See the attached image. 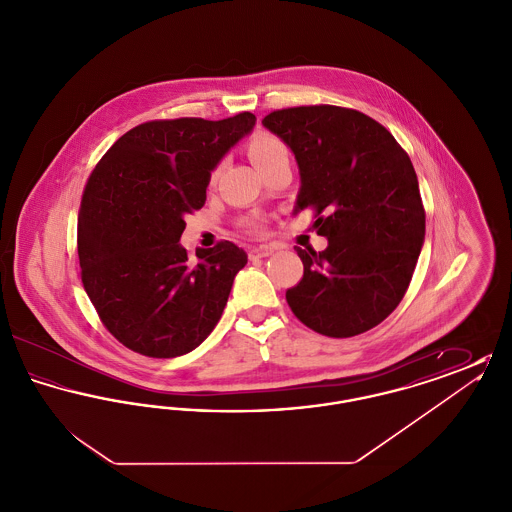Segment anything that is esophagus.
<instances>
[{"instance_id": "obj_1", "label": "esophagus", "mask_w": 512, "mask_h": 512, "mask_svg": "<svg viewBox=\"0 0 512 512\" xmlns=\"http://www.w3.org/2000/svg\"><path fill=\"white\" fill-rule=\"evenodd\" d=\"M272 251H274L272 245H255L247 251V255H249V259H263V257H268Z\"/></svg>"}]
</instances>
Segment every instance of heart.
Wrapping results in <instances>:
<instances>
[{
	"instance_id": "1",
	"label": "heart",
	"mask_w": 512,
	"mask_h": 512,
	"mask_svg": "<svg viewBox=\"0 0 512 512\" xmlns=\"http://www.w3.org/2000/svg\"><path fill=\"white\" fill-rule=\"evenodd\" d=\"M249 155H251V159H253V163L257 165L259 171H265L270 165H276L280 161H290L288 146L280 138H276V136H272L268 132H259L257 136L251 138V142H249ZM220 171H222V163L215 165L213 171L209 172V182L211 184L217 182ZM249 228L259 232L261 224L259 222H249Z\"/></svg>"
}]
</instances>
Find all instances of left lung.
I'll list each match as a JSON object with an SVG mask.
<instances>
[{
    "instance_id": "8db88e82",
    "label": "left lung",
    "mask_w": 512,
    "mask_h": 512,
    "mask_svg": "<svg viewBox=\"0 0 512 512\" xmlns=\"http://www.w3.org/2000/svg\"><path fill=\"white\" fill-rule=\"evenodd\" d=\"M301 174L297 211L315 213L324 251L297 247L303 278L286 301L305 326L351 338L378 326L407 292L424 242V207L407 151L380 122L336 105L268 113Z\"/></svg>"
}]
</instances>
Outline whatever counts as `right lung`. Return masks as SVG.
Here are the masks:
<instances>
[{
    "mask_svg": "<svg viewBox=\"0 0 512 512\" xmlns=\"http://www.w3.org/2000/svg\"><path fill=\"white\" fill-rule=\"evenodd\" d=\"M255 121L244 111L222 121L144 122L90 174L78 213L80 276L124 347L180 357L217 326L247 255L224 240L188 261L178 242L186 217L205 205L209 172Z\"/></svg>",
    "mask_w": 512,
    "mask_h": 512,
    "instance_id": "right-lung-1",
    "label": "right lung"
}]
</instances>
